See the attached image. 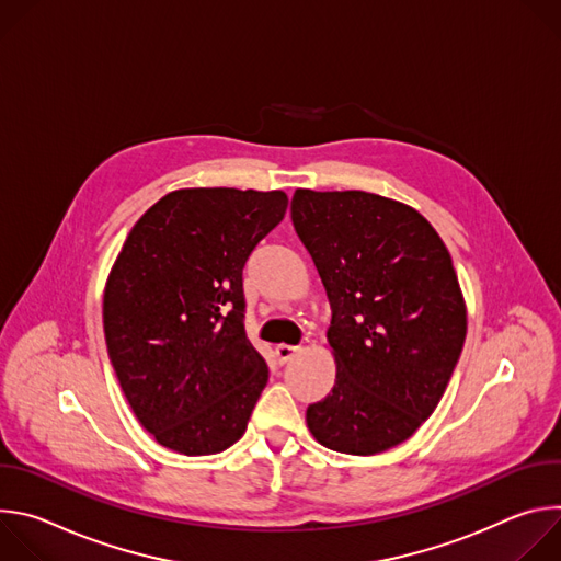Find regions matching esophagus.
<instances>
[{
	"label": "esophagus",
	"instance_id": "34e87169",
	"mask_svg": "<svg viewBox=\"0 0 561 561\" xmlns=\"http://www.w3.org/2000/svg\"><path fill=\"white\" fill-rule=\"evenodd\" d=\"M299 353V346H290V344H279L275 346V357L279 364H286L288 359H293Z\"/></svg>",
	"mask_w": 561,
	"mask_h": 561
}]
</instances>
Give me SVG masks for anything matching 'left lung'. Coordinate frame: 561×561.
<instances>
[{
	"label": "left lung",
	"mask_w": 561,
	"mask_h": 561,
	"mask_svg": "<svg viewBox=\"0 0 561 561\" xmlns=\"http://www.w3.org/2000/svg\"><path fill=\"white\" fill-rule=\"evenodd\" d=\"M290 217L331 301L337 364L306 424L331 450L383 453L433 415L461 355L466 304L450 253L415 208L364 191L297 188Z\"/></svg>",
	"instance_id": "left-lung-1"
}]
</instances>
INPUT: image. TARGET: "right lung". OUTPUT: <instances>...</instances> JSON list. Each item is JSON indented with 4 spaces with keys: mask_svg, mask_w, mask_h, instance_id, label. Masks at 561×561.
I'll list each match as a JSON object with an SVG mask.
<instances>
[{
    "mask_svg": "<svg viewBox=\"0 0 561 561\" xmlns=\"http://www.w3.org/2000/svg\"><path fill=\"white\" fill-rule=\"evenodd\" d=\"M282 191L182 188L128 232L104 290V333L139 424L215 455L247 433L268 366L244 331V266L284 219Z\"/></svg>",
    "mask_w": 561,
    "mask_h": 561,
    "instance_id": "1",
    "label": "right lung"
}]
</instances>
